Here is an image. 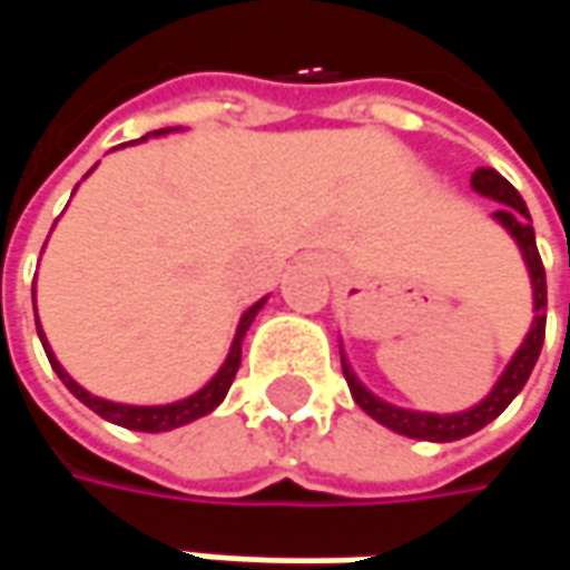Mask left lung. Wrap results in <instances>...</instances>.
<instances>
[{
    "mask_svg": "<svg viewBox=\"0 0 570 570\" xmlns=\"http://www.w3.org/2000/svg\"><path fill=\"white\" fill-rule=\"evenodd\" d=\"M472 189L489 196L494 203H504V206L494 212V218L504 225V228L514 234V240L523 250V259L530 266V278H533V301H537V317H533V326L527 333L523 345L517 348V355L508 364V371L501 374V381L494 383V390L482 400L479 405H472L466 412H453V415H431V412H409V409H396V405L383 403L374 393H367L358 377L352 374V367L342 358V374L348 381V390L355 396V403L362 405L364 412L371 419H377L381 425H386L396 434H405V438H419V441H460L466 434H475L479 428H485L489 422H494L517 393L523 390V383L530 381V371L537 364L539 352H542V340H546V269H542V259H539L537 250V234H533V225H530V212H527V203L520 199L517 193L498 170L492 167H479L472 174Z\"/></svg>",
    "mask_w": 570,
    "mask_h": 570,
    "instance_id": "1",
    "label": "left lung"
}]
</instances>
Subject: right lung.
Instances as JSON below:
<instances>
[{"mask_svg": "<svg viewBox=\"0 0 570 570\" xmlns=\"http://www.w3.org/2000/svg\"><path fill=\"white\" fill-rule=\"evenodd\" d=\"M158 132H165V129H158ZM263 307V301H256L250 311L240 317V326H237V336H234V345H230L228 358L222 364V371L212 377V381L199 390V393H193L187 400H180V403H170V405H122V403H107V400H100V396H91L88 390H81L66 371H62V364L56 362V355L50 352V345L43 340V333H40V326H37V333H40V342H43V352H47V358L53 364V371L59 374V381L69 386V393L78 396L81 403L88 405V409H95L100 419H107V422H114V425L122 428H132V431H170V428H180L193 422V419H199V415H208L215 405L222 403L225 396H228L230 383H234V374H237V367H240V342H244V333L250 330L253 317H256V311Z\"/></svg>", "mask_w": 570, "mask_h": 570, "instance_id": "obj_1", "label": "right lung"}]
</instances>
